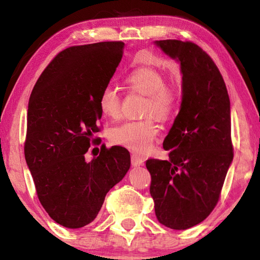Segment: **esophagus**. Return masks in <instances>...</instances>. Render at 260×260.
<instances>
[{
    "mask_svg": "<svg viewBox=\"0 0 260 260\" xmlns=\"http://www.w3.org/2000/svg\"><path fill=\"white\" fill-rule=\"evenodd\" d=\"M143 162H144L143 158H141L140 156L135 155V153L134 155H132V165L133 166H142Z\"/></svg>",
    "mask_w": 260,
    "mask_h": 260,
    "instance_id": "obj_1",
    "label": "esophagus"
}]
</instances>
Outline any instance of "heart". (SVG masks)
Segmentation results:
<instances>
[{
	"label": "heart",
	"mask_w": 260,
	"mask_h": 260,
	"mask_svg": "<svg viewBox=\"0 0 260 260\" xmlns=\"http://www.w3.org/2000/svg\"><path fill=\"white\" fill-rule=\"evenodd\" d=\"M131 88L148 96L144 108L146 116H155L158 119H166L174 111L178 104L175 88L167 86L162 74L151 68H140L126 77ZM99 107L105 117L116 118L120 114L119 94L113 86H105L99 98ZM157 126L150 119L127 121L113 127L110 132V140L113 144L124 147L139 155L151 150L157 135Z\"/></svg>",
	"instance_id": "obj_1"
}]
</instances>
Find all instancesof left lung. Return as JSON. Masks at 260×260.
<instances>
[{
	"mask_svg": "<svg viewBox=\"0 0 260 260\" xmlns=\"http://www.w3.org/2000/svg\"><path fill=\"white\" fill-rule=\"evenodd\" d=\"M153 45L180 64L182 99L162 143L169 159L146 162L150 195L161 225L188 230L212 212L233 161L230 96L217 65L195 43Z\"/></svg>",
	"mask_w": 260,
	"mask_h": 260,
	"instance_id": "left-lung-1",
	"label": "left lung"
}]
</instances>
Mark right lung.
Segmentation results:
<instances>
[{
    "label": "right lung",
    "instance_id": "1",
    "mask_svg": "<svg viewBox=\"0 0 260 260\" xmlns=\"http://www.w3.org/2000/svg\"><path fill=\"white\" fill-rule=\"evenodd\" d=\"M124 47L120 41L99 42L60 51L30 94L26 164L43 209L67 228L93 221L105 195L131 167L129 152L118 146H102L98 157L85 158L100 131V94L116 72Z\"/></svg>",
    "mask_w": 260,
    "mask_h": 260
}]
</instances>
